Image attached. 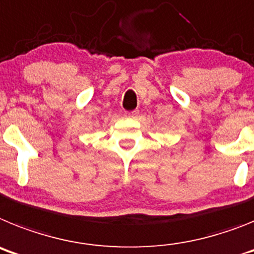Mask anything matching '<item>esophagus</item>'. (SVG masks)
I'll list each match as a JSON object with an SVG mask.
<instances>
[{
	"mask_svg": "<svg viewBox=\"0 0 254 254\" xmlns=\"http://www.w3.org/2000/svg\"><path fill=\"white\" fill-rule=\"evenodd\" d=\"M136 115H138V111H131V112H125V116L127 118H135Z\"/></svg>",
	"mask_w": 254,
	"mask_h": 254,
	"instance_id": "obj_1",
	"label": "esophagus"
}]
</instances>
